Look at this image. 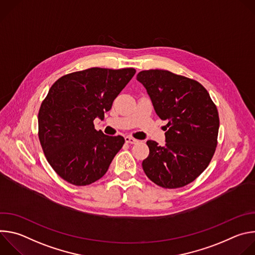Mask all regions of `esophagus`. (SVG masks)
I'll return each mask as SVG.
<instances>
[{"label": "esophagus", "mask_w": 255, "mask_h": 255, "mask_svg": "<svg viewBox=\"0 0 255 255\" xmlns=\"http://www.w3.org/2000/svg\"><path fill=\"white\" fill-rule=\"evenodd\" d=\"M125 142H126V143H129V144H136V143H138L139 141H138L137 139L132 138V137L126 136V137H125Z\"/></svg>", "instance_id": "obj_1"}]
</instances>
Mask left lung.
Returning a JSON list of instances; mask_svg holds the SVG:
<instances>
[{
  "label": "left lung",
  "instance_id": "8db88e82",
  "mask_svg": "<svg viewBox=\"0 0 255 255\" xmlns=\"http://www.w3.org/2000/svg\"><path fill=\"white\" fill-rule=\"evenodd\" d=\"M154 111L166 120L163 146L152 140L142 162L147 177L159 187L176 189L194 181L209 165L219 131V116L207 90L198 82L168 70L140 71Z\"/></svg>",
  "mask_w": 255,
  "mask_h": 255
}]
</instances>
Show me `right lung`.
<instances>
[{
  "instance_id": "add662e5",
  "label": "right lung",
  "mask_w": 255,
  "mask_h": 255,
  "mask_svg": "<svg viewBox=\"0 0 255 255\" xmlns=\"http://www.w3.org/2000/svg\"><path fill=\"white\" fill-rule=\"evenodd\" d=\"M134 68L93 67L61 77L38 114V135L47 161L67 183L88 186L100 179L125 142L95 129L135 75Z\"/></svg>"
}]
</instances>
